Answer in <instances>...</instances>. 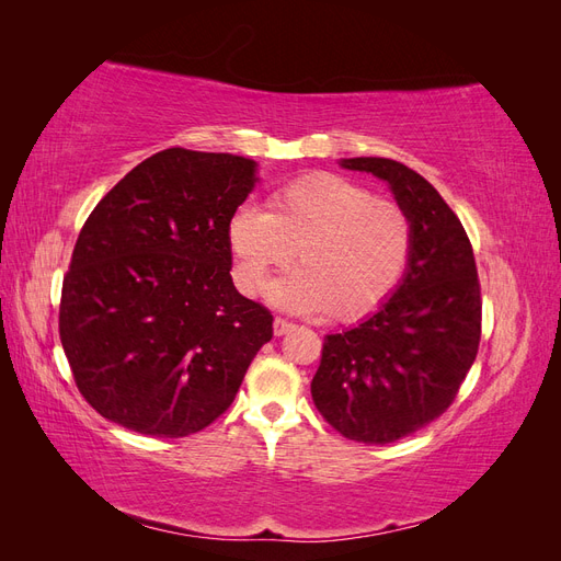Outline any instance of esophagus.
<instances>
[{
    "label": "esophagus",
    "mask_w": 561,
    "mask_h": 561,
    "mask_svg": "<svg viewBox=\"0 0 561 561\" xmlns=\"http://www.w3.org/2000/svg\"><path fill=\"white\" fill-rule=\"evenodd\" d=\"M293 328H295V325H293L290 320H285V318H276V320H274V334H276V336L287 334Z\"/></svg>",
    "instance_id": "obj_1"
}]
</instances>
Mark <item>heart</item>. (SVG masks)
<instances>
[{"label":"heart","instance_id":"1","mask_svg":"<svg viewBox=\"0 0 561 561\" xmlns=\"http://www.w3.org/2000/svg\"><path fill=\"white\" fill-rule=\"evenodd\" d=\"M233 276L257 295L274 271L295 260L293 276L271 287L278 307L334 320H358L396 293L412 254L410 215L365 184L311 173L285 184L268 213L241 206L229 219Z\"/></svg>","mask_w":561,"mask_h":561}]
</instances>
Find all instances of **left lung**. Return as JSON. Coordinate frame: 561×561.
I'll return each mask as SVG.
<instances>
[{
	"instance_id": "left-lung-1",
	"label": "left lung",
	"mask_w": 561,
	"mask_h": 561,
	"mask_svg": "<svg viewBox=\"0 0 561 561\" xmlns=\"http://www.w3.org/2000/svg\"><path fill=\"white\" fill-rule=\"evenodd\" d=\"M348 171L390 184L410 215L412 254L383 307L342 334H328L311 396L353 443L388 445L449 410L482 334V297L461 219L435 186L393 159H342Z\"/></svg>"
}]
</instances>
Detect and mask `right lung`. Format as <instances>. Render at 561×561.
I'll use <instances>...</instances> for the list:
<instances>
[{
  "mask_svg": "<svg viewBox=\"0 0 561 561\" xmlns=\"http://www.w3.org/2000/svg\"><path fill=\"white\" fill-rule=\"evenodd\" d=\"M254 171L243 157L163 149L81 227L58 328L79 393L100 416L186 437L229 410L274 336V316L229 274V219Z\"/></svg>",
  "mask_w": 561,
  "mask_h": 561,
  "instance_id": "1",
  "label": "right lung"
}]
</instances>
